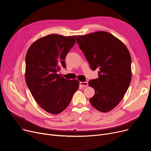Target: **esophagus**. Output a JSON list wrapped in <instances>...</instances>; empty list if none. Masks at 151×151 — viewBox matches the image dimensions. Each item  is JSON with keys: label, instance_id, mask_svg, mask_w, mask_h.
<instances>
[{"label": "esophagus", "instance_id": "esophagus-1", "mask_svg": "<svg viewBox=\"0 0 151 151\" xmlns=\"http://www.w3.org/2000/svg\"><path fill=\"white\" fill-rule=\"evenodd\" d=\"M80 84L82 87H87V86H88V82H80Z\"/></svg>", "mask_w": 151, "mask_h": 151}]
</instances>
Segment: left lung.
<instances>
[{"label": "left lung", "mask_w": 151, "mask_h": 151, "mask_svg": "<svg viewBox=\"0 0 151 151\" xmlns=\"http://www.w3.org/2000/svg\"><path fill=\"white\" fill-rule=\"evenodd\" d=\"M76 42L91 68L99 69V78L89 81L95 90L91 104L99 111L108 112L119 104L129 87L130 52L120 40L105 31L78 35Z\"/></svg>", "instance_id": "left-lung-1"}]
</instances>
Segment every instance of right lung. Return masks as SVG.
<instances>
[{
  "instance_id": "add662e5",
  "label": "right lung",
  "mask_w": 151,
  "mask_h": 151,
  "mask_svg": "<svg viewBox=\"0 0 151 151\" xmlns=\"http://www.w3.org/2000/svg\"><path fill=\"white\" fill-rule=\"evenodd\" d=\"M76 38V35L50 34L34 42L26 54V84L40 106L52 114L63 111L79 88L78 80L58 74L62 67H66V55Z\"/></svg>"
}]
</instances>
